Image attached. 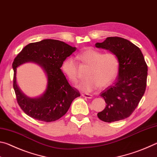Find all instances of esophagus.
I'll return each mask as SVG.
<instances>
[{"label":"esophagus","mask_w":157,"mask_h":157,"mask_svg":"<svg viewBox=\"0 0 157 157\" xmlns=\"http://www.w3.org/2000/svg\"><path fill=\"white\" fill-rule=\"evenodd\" d=\"M82 95L84 98H89V99H91V98H93V95H91V94H82Z\"/></svg>","instance_id":"34e87169"}]
</instances>
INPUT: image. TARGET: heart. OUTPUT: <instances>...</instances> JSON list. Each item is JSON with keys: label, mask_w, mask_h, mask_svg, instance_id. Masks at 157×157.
<instances>
[{"label": "heart", "mask_w": 157, "mask_h": 157, "mask_svg": "<svg viewBox=\"0 0 157 157\" xmlns=\"http://www.w3.org/2000/svg\"><path fill=\"white\" fill-rule=\"evenodd\" d=\"M77 59L89 66L84 80L77 85L79 90L91 92L98 87H104L115 79L118 70V59L113 52L103 53L93 48L82 50L77 55ZM62 70L72 83L78 81V66L72 57H68L62 64Z\"/></svg>", "instance_id": "heart-1"}]
</instances>
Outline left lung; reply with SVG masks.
Returning <instances> with one entry per match:
<instances>
[{"label": "left lung", "mask_w": 157, "mask_h": 157, "mask_svg": "<svg viewBox=\"0 0 157 157\" xmlns=\"http://www.w3.org/2000/svg\"><path fill=\"white\" fill-rule=\"evenodd\" d=\"M95 47L114 53L119 63L118 79L100 95L107 105L98 117L107 123L123 120L133 113L144 95L147 77L144 57L139 47L121 37H107Z\"/></svg>", "instance_id": "8db88e82"}]
</instances>
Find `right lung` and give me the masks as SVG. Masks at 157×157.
I'll return each mask as SVG.
<instances>
[{"mask_svg":"<svg viewBox=\"0 0 157 157\" xmlns=\"http://www.w3.org/2000/svg\"><path fill=\"white\" fill-rule=\"evenodd\" d=\"M63 41L44 39L23 48L12 63L14 89L18 105L28 116L36 120L52 122L65 115L75 98L80 96L63 75L61 67L65 59L76 50ZM31 62L43 69L47 78V88L39 97H28L17 86L16 71L18 66Z\"/></svg>","mask_w":157,"mask_h":157,"instance_id":"1","label":"right lung"}]
</instances>
